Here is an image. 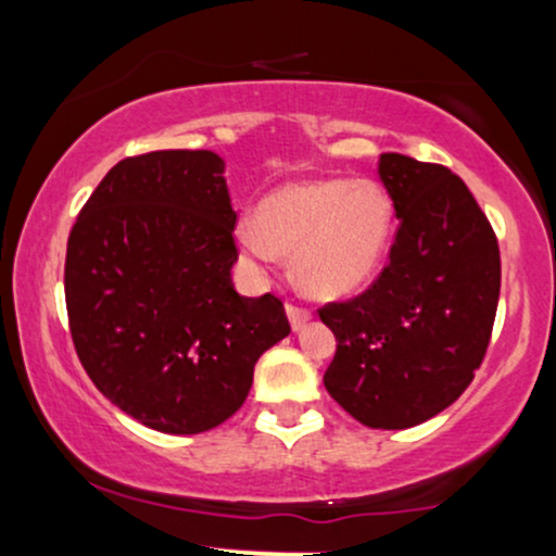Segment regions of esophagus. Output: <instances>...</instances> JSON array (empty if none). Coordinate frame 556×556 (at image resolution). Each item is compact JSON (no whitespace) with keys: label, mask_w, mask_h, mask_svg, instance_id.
Returning <instances> with one entry per match:
<instances>
[{"label":"esophagus","mask_w":556,"mask_h":556,"mask_svg":"<svg viewBox=\"0 0 556 556\" xmlns=\"http://www.w3.org/2000/svg\"><path fill=\"white\" fill-rule=\"evenodd\" d=\"M287 318H290L292 329L298 331V329H303L305 324H308L311 311L303 308V305H298V303H287Z\"/></svg>","instance_id":"obj_1"}]
</instances>
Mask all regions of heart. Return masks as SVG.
Here are the masks:
<instances>
[{
    "label": "heart",
    "mask_w": 556,
    "mask_h": 556,
    "mask_svg": "<svg viewBox=\"0 0 556 556\" xmlns=\"http://www.w3.org/2000/svg\"><path fill=\"white\" fill-rule=\"evenodd\" d=\"M392 201L371 180H311L274 190L258 206V219L242 216L235 242L251 264H277L292 256L295 285L311 298H342L374 271L392 235Z\"/></svg>",
    "instance_id": "1"
}]
</instances>
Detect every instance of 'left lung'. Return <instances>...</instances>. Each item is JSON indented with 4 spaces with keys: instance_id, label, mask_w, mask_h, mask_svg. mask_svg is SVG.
I'll use <instances>...</instances> for the list:
<instances>
[{
    "instance_id": "1",
    "label": "left lung",
    "mask_w": 556,
    "mask_h": 556,
    "mask_svg": "<svg viewBox=\"0 0 556 556\" xmlns=\"http://www.w3.org/2000/svg\"><path fill=\"white\" fill-rule=\"evenodd\" d=\"M400 225L379 277L318 308L337 337L324 387L371 429H410L468 389L494 329L500 242L455 172L384 154Z\"/></svg>"
}]
</instances>
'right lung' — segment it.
Segmentation results:
<instances>
[{"mask_svg":"<svg viewBox=\"0 0 556 556\" xmlns=\"http://www.w3.org/2000/svg\"><path fill=\"white\" fill-rule=\"evenodd\" d=\"M235 225L214 151H151L114 164L70 229L75 353L96 389L149 429L225 424L256 361L290 334L277 295L235 292Z\"/></svg>","mask_w":556,"mask_h":556,"instance_id":"add662e5","label":"right lung"}]
</instances>
